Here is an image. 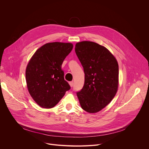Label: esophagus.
Listing matches in <instances>:
<instances>
[{
    "label": "esophagus",
    "instance_id": "esophagus-1",
    "mask_svg": "<svg viewBox=\"0 0 149 149\" xmlns=\"http://www.w3.org/2000/svg\"><path fill=\"white\" fill-rule=\"evenodd\" d=\"M69 84H70V86H71V87H73V86H74V82H73V81H71V82H69Z\"/></svg>",
    "mask_w": 149,
    "mask_h": 149
}]
</instances>
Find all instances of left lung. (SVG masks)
Segmentation results:
<instances>
[{
	"label": "left lung",
	"mask_w": 149,
	"mask_h": 149,
	"mask_svg": "<svg viewBox=\"0 0 149 149\" xmlns=\"http://www.w3.org/2000/svg\"><path fill=\"white\" fill-rule=\"evenodd\" d=\"M75 51L85 74L84 86L77 95L84 110L95 113L106 107L117 91L118 63L107 48L93 42H78Z\"/></svg>",
	"instance_id": "8db88e82"
}]
</instances>
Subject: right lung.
I'll list each match as a JSON object with an SVG mask.
<instances>
[{"label": "right lung", "instance_id": "obj_1", "mask_svg": "<svg viewBox=\"0 0 149 149\" xmlns=\"http://www.w3.org/2000/svg\"><path fill=\"white\" fill-rule=\"evenodd\" d=\"M72 48L71 43H48L39 48L29 61L26 70L27 87L41 107H54L70 90L61 66Z\"/></svg>", "mask_w": 149, "mask_h": 149}]
</instances>
